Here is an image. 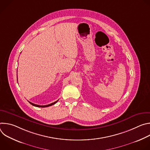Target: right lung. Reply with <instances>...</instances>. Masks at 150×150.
<instances>
[{
	"instance_id": "1",
	"label": "right lung",
	"mask_w": 150,
	"mask_h": 150,
	"mask_svg": "<svg viewBox=\"0 0 150 150\" xmlns=\"http://www.w3.org/2000/svg\"><path fill=\"white\" fill-rule=\"evenodd\" d=\"M58 101V100H57V101H56L55 102H54V103H51V104H48V105H38V104H34V103H31V102H30V101H28L31 105H34V106H35V107H38V108H47V107H49V106H51V105H53V104H54L56 103H57Z\"/></svg>"
}]
</instances>
